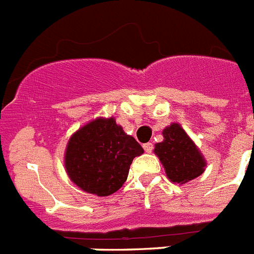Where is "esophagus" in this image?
I'll return each mask as SVG.
<instances>
[{"label":"esophagus","instance_id":"34e87169","mask_svg":"<svg viewBox=\"0 0 254 254\" xmlns=\"http://www.w3.org/2000/svg\"><path fill=\"white\" fill-rule=\"evenodd\" d=\"M143 148H145L146 152H151L154 146H152V143H145V145H143Z\"/></svg>","mask_w":254,"mask_h":254}]
</instances>
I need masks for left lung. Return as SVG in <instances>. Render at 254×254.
Segmentation results:
<instances>
[{
    "mask_svg": "<svg viewBox=\"0 0 254 254\" xmlns=\"http://www.w3.org/2000/svg\"><path fill=\"white\" fill-rule=\"evenodd\" d=\"M163 137L164 139L156 143L154 152L172 183L187 184L188 181L203 174L205 158L179 124H171L163 130Z\"/></svg>",
    "mask_w": 254,
    "mask_h": 254,
    "instance_id": "left-lung-1",
    "label": "left lung"
}]
</instances>
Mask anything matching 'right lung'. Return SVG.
Masks as SVG:
<instances>
[{
  "instance_id": "add662e5",
  "label": "right lung",
  "mask_w": 254,
  "mask_h": 254,
  "mask_svg": "<svg viewBox=\"0 0 254 254\" xmlns=\"http://www.w3.org/2000/svg\"><path fill=\"white\" fill-rule=\"evenodd\" d=\"M142 154V146L113 117H98L70 137L65 168L70 180L82 190L107 197L123 187L131 162Z\"/></svg>"
}]
</instances>
